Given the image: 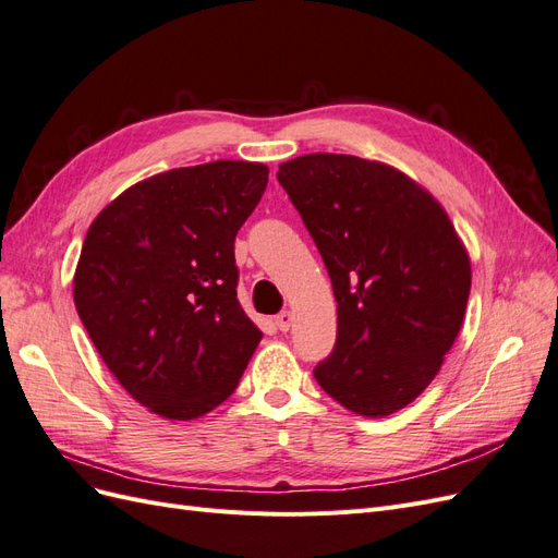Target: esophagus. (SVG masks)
<instances>
[{
	"mask_svg": "<svg viewBox=\"0 0 558 558\" xmlns=\"http://www.w3.org/2000/svg\"><path fill=\"white\" fill-rule=\"evenodd\" d=\"M275 324H277V328H279L281 332H286V330H289V328L293 326V314H291V312H281V314H277Z\"/></svg>",
	"mask_w": 558,
	"mask_h": 558,
	"instance_id": "1",
	"label": "esophagus"
}]
</instances>
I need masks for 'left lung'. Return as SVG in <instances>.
I'll return each instance as SVG.
<instances>
[{
    "label": "left lung",
    "instance_id": "obj_1",
    "mask_svg": "<svg viewBox=\"0 0 558 558\" xmlns=\"http://www.w3.org/2000/svg\"><path fill=\"white\" fill-rule=\"evenodd\" d=\"M283 191L324 258L337 340L314 377L353 414L408 408L461 332L470 256L445 207L396 167L342 154L279 165Z\"/></svg>",
    "mask_w": 558,
    "mask_h": 558
}]
</instances>
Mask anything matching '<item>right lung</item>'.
I'll return each mask as SVG.
<instances>
[{"label":"right lung","instance_id":"obj_1","mask_svg":"<svg viewBox=\"0 0 558 558\" xmlns=\"http://www.w3.org/2000/svg\"><path fill=\"white\" fill-rule=\"evenodd\" d=\"M267 165L214 160L148 177L95 216L74 305L125 391L170 421L232 396L263 332L238 300L234 234L256 209Z\"/></svg>","mask_w":558,"mask_h":558}]
</instances>
